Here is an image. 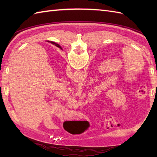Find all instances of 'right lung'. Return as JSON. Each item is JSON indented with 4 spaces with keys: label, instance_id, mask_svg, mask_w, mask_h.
Instances as JSON below:
<instances>
[{
    "label": "right lung",
    "instance_id": "add662e5",
    "mask_svg": "<svg viewBox=\"0 0 157 157\" xmlns=\"http://www.w3.org/2000/svg\"><path fill=\"white\" fill-rule=\"evenodd\" d=\"M51 42L52 43V44H55V43H54V42ZM55 45H56V46H57V44H55ZM58 46H59V45H58Z\"/></svg>",
    "mask_w": 157,
    "mask_h": 157
}]
</instances>
